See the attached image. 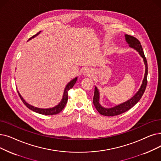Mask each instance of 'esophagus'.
Here are the masks:
<instances>
[{
  "instance_id": "esophagus-1",
  "label": "esophagus",
  "mask_w": 161,
  "mask_h": 161,
  "mask_svg": "<svg viewBox=\"0 0 161 161\" xmlns=\"http://www.w3.org/2000/svg\"><path fill=\"white\" fill-rule=\"evenodd\" d=\"M93 74V70L92 69H90L89 68H86L84 70H83V75L90 76Z\"/></svg>"
}]
</instances>
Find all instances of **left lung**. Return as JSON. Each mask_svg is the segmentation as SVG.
I'll return each mask as SVG.
<instances>
[{"mask_svg":"<svg viewBox=\"0 0 161 161\" xmlns=\"http://www.w3.org/2000/svg\"><path fill=\"white\" fill-rule=\"evenodd\" d=\"M125 41H126L127 43L129 44V46L136 49L139 53V54H140L141 57L143 58V61L145 65V72L144 78L142 82V84L141 86V87L139 88L138 92L136 93V95L134 97L131 98V99L122 104H118L117 106H115L113 108H104L99 103L100 96H99V90L97 89V87H95L94 97H93L94 106L96 108L97 110L101 114L104 116H113L119 115L120 114L125 113V112H126L131 108H132L139 100L141 99L142 95L145 92L147 84V74H148L147 62L146 58L145 57L143 48L140 43V42H139V41L136 37L129 36V35H125Z\"/></svg>","mask_w":161,"mask_h":161,"instance_id":"1","label":"left lung"}]
</instances>
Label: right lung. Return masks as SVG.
Masks as SVG:
<instances>
[{
    "instance_id": "right-lung-1",
    "label": "right lung",
    "mask_w": 161,
    "mask_h": 161,
    "mask_svg": "<svg viewBox=\"0 0 161 161\" xmlns=\"http://www.w3.org/2000/svg\"><path fill=\"white\" fill-rule=\"evenodd\" d=\"M41 33V31H39V33H37L36 35H35V36H32L31 38L29 39V40L34 38L35 37H36L37 36H38V35ZM28 40V41H29ZM77 79H78V78H75L74 80H71L70 81H69L67 86H66L65 87V89H64V94H63V97H62V99L60 101V103L58 104V105H57L56 107H53V108H37V107H34L32 105H30V104H28L27 103L25 102V101L23 99V97L21 96V95L19 94V93L18 92V95L20 97L21 100L22 101V102L24 103V104H25V105L30 108V110L36 112V113H39V114H44V115H53V114H58L60 111L62 110V109H63L66 104L67 103V101H68V91L72 89L73 87V86H74V84L75 83L76 81H77Z\"/></svg>"
}]
</instances>
